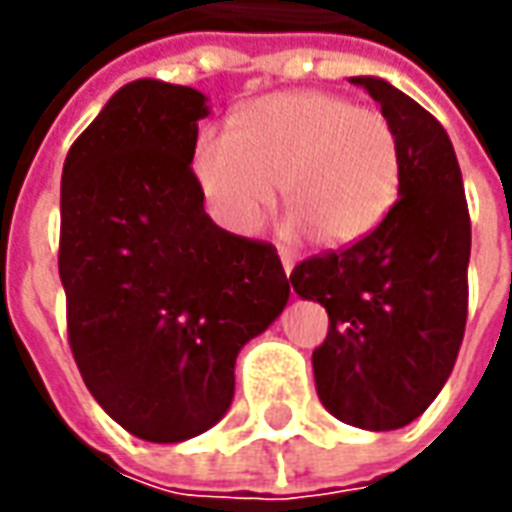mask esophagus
<instances>
[{"label":"esophagus","mask_w":512,"mask_h":512,"mask_svg":"<svg viewBox=\"0 0 512 512\" xmlns=\"http://www.w3.org/2000/svg\"><path fill=\"white\" fill-rule=\"evenodd\" d=\"M279 259H282V267H285V273L290 276L293 273V267H296V262H293V256L287 253V250H279Z\"/></svg>","instance_id":"obj_1"}]
</instances>
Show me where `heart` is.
<instances>
[{"label": "heart", "mask_w": 512, "mask_h": 512, "mask_svg": "<svg viewBox=\"0 0 512 512\" xmlns=\"http://www.w3.org/2000/svg\"><path fill=\"white\" fill-rule=\"evenodd\" d=\"M193 179L210 216L236 236L259 227L282 182L290 233L353 245L399 199V133L379 108H356L336 93H273L247 105L233 130L199 133Z\"/></svg>", "instance_id": "obj_1"}]
</instances>
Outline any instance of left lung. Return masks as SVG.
Segmentation results:
<instances>
[{"mask_svg": "<svg viewBox=\"0 0 512 512\" xmlns=\"http://www.w3.org/2000/svg\"><path fill=\"white\" fill-rule=\"evenodd\" d=\"M393 122L402 187L382 225L339 253L290 273L293 290L325 307L313 350L316 393L339 422L399 430L447 382L467 322L470 216L450 136L407 93L379 76H350Z\"/></svg>", "mask_w": 512, "mask_h": 512, "instance_id": "obj_1", "label": "left lung"}]
</instances>
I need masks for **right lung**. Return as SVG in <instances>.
I'll return each mask as SVG.
<instances>
[{
    "instance_id": "1",
    "label": "right lung",
    "mask_w": 512,
    "mask_h": 512,
    "mask_svg": "<svg viewBox=\"0 0 512 512\" xmlns=\"http://www.w3.org/2000/svg\"><path fill=\"white\" fill-rule=\"evenodd\" d=\"M205 93L119 88L62 168L59 276L79 373L113 422L187 442L227 413L236 356L290 299L276 247L233 236L193 179Z\"/></svg>"
}]
</instances>
